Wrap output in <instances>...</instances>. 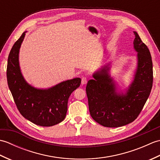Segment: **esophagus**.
Here are the masks:
<instances>
[{"mask_svg": "<svg viewBox=\"0 0 160 160\" xmlns=\"http://www.w3.org/2000/svg\"><path fill=\"white\" fill-rule=\"evenodd\" d=\"M87 78L86 77H82L81 83H82V84H87Z\"/></svg>", "mask_w": 160, "mask_h": 160, "instance_id": "34e87169", "label": "esophagus"}]
</instances>
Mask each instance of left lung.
<instances>
[{
	"label": "left lung",
	"instance_id": "1",
	"mask_svg": "<svg viewBox=\"0 0 160 160\" xmlns=\"http://www.w3.org/2000/svg\"><path fill=\"white\" fill-rule=\"evenodd\" d=\"M134 49L137 54V68L125 93L119 91L110 75V63L93 74L88 81L86 92L91 116L106 127H119L131 123L138 118L150 95L152 86V62L147 46L136 32Z\"/></svg>",
	"mask_w": 160,
	"mask_h": 160
}]
</instances>
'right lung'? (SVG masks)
Returning <instances> with one entry per match:
<instances>
[{
  "label": "right lung",
  "instance_id": "1",
  "mask_svg": "<svg viewBox=\"0 0 160 160\" xmlns=\"http://www.w3.org/2000/svg\"><path fill=\"white\" fill-rule=\"evenodd\" d=\"M23 32L14 43L8 56V83L19 112L27 120L41 127H52L66 117L68 100L79 87L80 78L60 82L49 89H37L27 82L19 64V52L25 38Z\"/></svg>",
  "mask_w": 160,
  "mask_h": 160
}]
</instances>
